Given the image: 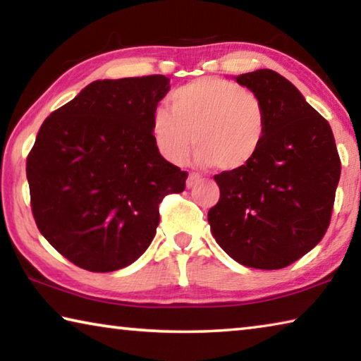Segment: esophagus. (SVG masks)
Wrapping results in <instances>:
<instances>
[{
  "label": "esophagus",
  "mask_w": 361,
  "mask_h": 361,
  "mask_svg": "<svg viewBox=\"0 0 361 361\" xmlns=\"http://www.w3.org/2000/svg\"><path fill=\"white\" fill-rule=\"evenodd\" d=\"M199 181H200V176H199L197 173H189L188 180H186V186H188V188H194L195 185H197Z\"/></svg>",
  "instance_id": "34e87169"
}]
</instances>
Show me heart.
<instances>
[{
    "label": "heart",
    "instance_id": "b5f03b06",
    "mask_svg": "<svg viewBox=\"0 0 361 361\" xmlns=\"http://www.w3.org/2000/svg\"><path fill=\"white\" fill-rule=\"evenodd\" d=\"M151 133L170 162H185L194 145L199 162L235 172L259 154L267 135V113L259 97L243 85L202 78L170 95V111L156 109Z\"/></svg>",
    "mask_w": 361,
    "mask_h": 361
}]
</instances>
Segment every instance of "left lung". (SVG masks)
I'll return each mask as SVG.
<instances>
[{
	"label": "left lung",
	"mask_w": 361,
	"mask_h": 361,
	"mask_svg": "<svg viewBox=\"0 0 361 361\" xmlns=\"http://www.w3.org/2000/svg\"><path fill=\"white\" fill-rule=\"evenodd\" d=\"M259 97L267 135L247 167L215 175L219 200L212 234L226 253L255 269H282L309 253L331 221L341 159L328 121L272 70L235 78Z\"/></svg>",
	"instance_id": "obj_1"
}]
</instances>
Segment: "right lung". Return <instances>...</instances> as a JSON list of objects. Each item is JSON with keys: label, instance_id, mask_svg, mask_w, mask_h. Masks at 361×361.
<instances>
[{"label": "right lung", "instance_id": "right-lung-1", "mask_svg": "<svg viewBox=\"0 0 361 361\" xmlns=\"http://www.w3.org/2000/svg\"><path fill=\"white\" fill-rule=\"evenodd\" d=\"M169 81H94L42 122L27 157L33 218L78 267L132 264L154 239L162 199L185 191L188 172L161 156L151 133Z\"/></svg>", "mask_w": 361, "mask_h": 361}]
</instances>
